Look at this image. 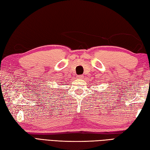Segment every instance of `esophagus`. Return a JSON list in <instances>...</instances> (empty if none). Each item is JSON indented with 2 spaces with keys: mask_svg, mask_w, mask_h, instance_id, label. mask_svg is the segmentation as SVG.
Segmentation results:
<instances>
[{
  "mask_svg": "<svg viewBox=\"0 0 150 150\" xmlns=\"http://www.w3.org/2000/svg\"><path fill=\"white\" fill-rule=\"evenodd\" d=\"M84 78V76L83 75H79L77 76V79H82Z\"/></svg>",
  "mask_w": 150,
  "mask_h": 150,
  "instance_id": "obj_1",
  "label": "esophagus"
}]
</instances>
